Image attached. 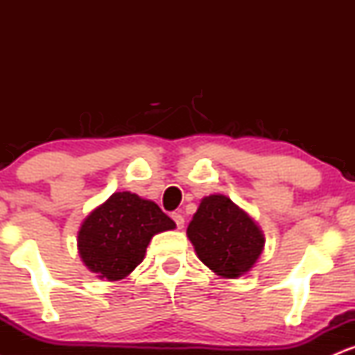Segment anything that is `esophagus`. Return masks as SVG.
Segmentation results:
<instances>
[{"mask_svg": "<svg viewBox=\"0 0 355 355\" xmlns=\"http://www.w3.org/2000/svg\"><path fill=\"white\" fill-rule=\"evenodd\" d=\"M172 218L173 222L177 223V229H183V225H185V218H183L182 214H177V211H175V214H172Z\"/></svg>", "mask_w": 355, "mask_h": 355, "instance_id": "obj_1", "label": "esophagus"}]
</instances>
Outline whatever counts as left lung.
<instances>
[{
	"label": "left lung",
	"instance_id": "8db88e82",
	"mask_svg": "<svg viewBox=\"0 0 355 355\" xmlns=\"http://www.w3.org/2000/svg\"><path fill=\"white\" fill-rule=\"evenodd\" d=\"M187 234L198 259L227 279L250 270L263 248L262 232L254 220L223 195L203 198Z\"/></svg>",
	"mask_w": 355,
	"mask_h": 355
}]
</instances>
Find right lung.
I'll use <instances>...</instances> for the list:
<instances>
[{"label": "right lung", "mask_w": 355, "mask_h": 355, "mask_svg": "<svg viewBox=\"0 0 355 355\" xmlns=\"http://www.w3.org/2000/svg\"><path fill=\"white\" fill-rule=\"evenodd\" d=\"M175 229L157 203L130 191H116L85 218L78 250L85 266L100 279L120 280L144 260L155 234Z\"/></svg>", "instance_id": "1"}]
</instances>
